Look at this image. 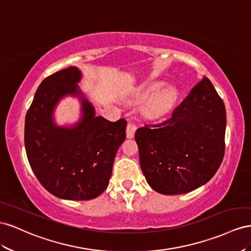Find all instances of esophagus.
Masks as SVG:
<instances>
[{
    "mask_svg": "<svg viewBox=\"0 0 251 251\" xmlns=\"http://www.w3.org/2000/svg\"><path fill=\"white\" fill-rule=\"evenodd\" d=\"M135 130H137V126H135L132 122H128L127 127H126V137L128 139L133 138Z\"/></svg>",
    "mask_w": 251,
    "mask_h": 251,
    "instance_id": "34e87169",
    "label": "esophagus"
}]
</instances>
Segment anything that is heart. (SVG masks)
Returning a JSON list of instances; mask_svg holds the SVG:
<instances>
[{
  "label": "heart",
  "mask_w": 251,
  "mask_h": 251,
  "mask_svg": "<svg viewBox=\"0 0 251 251\" xmlns=\"http://www.w3.org/2000/svg\"><path fill=\"white\" fill-rule=\"evenodd\" d=\"M163 86L162 82H151L141 88L137 98L141 101L148 99L144 106V112L149 118H161L174 108L178 100V91L174 86Z\"/></svg>",
  "instance_id": "1"
}]
</instances>
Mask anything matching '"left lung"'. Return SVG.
<instances>
[{
  "label": "left lung",
  "mask_w": 251,
  "mask_h": 251,
  "mask_svg": "<svg viewBox=\"0 0 251 251\" xmlns=\"http://www.w3.org/2000/svg\"><path fill=\"white\" fill-rule=\"evenodd\" d=\"M225 130V105L204 76L173 117L135 132L141 169L150 187L162 195H183L206 184L223 160Z\"/></svg>",
  "instance_id": "8db88e82"
}]
</instances>
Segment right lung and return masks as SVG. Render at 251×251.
I'll use <instances>...</instances> for the list:
<instances>
[{"label": "right lung", "mask_w": 251, "mask_h": 251, "mask_svg": "<svg viewBox=\"0 0 251 251\" xmlns=\"http://www.w3.org/2000/svg\"><path fill=\"white\" fill-rule=\"evenodd\" d=\"M82 73L68 67L47 76L35 92L25 119V148L35 176L56 198L85 201L106 189L127 122L97 117L95 107L77 83ZM81 102V119L75 126L54 122L56 105L65 96Z\"/></svg>", "instance_id": "obj_1"}]
</instances>
